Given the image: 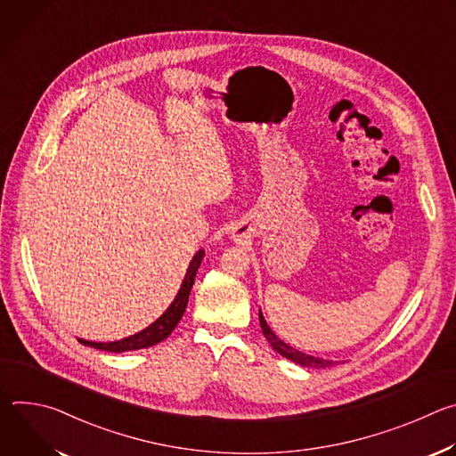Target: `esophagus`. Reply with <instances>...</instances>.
<instances>
[{"label":"esophagus","instance_id":"esophagus-1","mask_svg":"<svg viewBox=\"0 0 456 456\" xmlns=\"http://www.w3.org/2000/svg\"><path fill=\"white\" fill-rule=\"evenodd\" d=\"M232 236H234L236 240H241V238H245V231H243V229H238V231L232 232Z\"/></svg>","mask_w":456,"mask_h":456}]
</instances>
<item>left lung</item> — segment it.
Masks as SVG:
<instances>
[{"label":"left lung","mask_w":456,"mask_h":456,"mask_svg":"<svg viewBox=\"0 0 456 456\" xmlns=\"http://www.w3.org/2000/svg\"><path fill=\"white\" fill-rule=\"evenodd\" d=\"M259 324H262L264 336L267 338V341L271 343V346H273L280 355H283V357L294 361L296 364H301V366H305V368H327V366L336 364L334 361H329V359H319V357H314V355H306V354H303V352H299V350L289 346L287 343H283V341L271 330V327L267 324V321H265V317H264L262 312H259Z\"/></svg>","instance_id":"obj_1"}]
</instances>
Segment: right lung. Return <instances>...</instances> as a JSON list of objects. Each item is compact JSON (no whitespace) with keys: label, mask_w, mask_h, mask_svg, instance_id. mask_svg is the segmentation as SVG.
I'll list each match as a JSON object with an SVG mask.
<instances>
[{"label":"right lung","mask_w":456,"mask_h":456,"mask_svg":"<svg viewBox=\"0 0 456 456\" xmlns=\"http://www.w3.org/2000/svg\"><path fill=\"white\" fill-rule=\"evenodd\" d=\"M204 250L200 248L197 254H194L192 262L189 264V269L185 273V278L182 281V287L175 297V301L171 303V306L153 322L150 327L132 338H126L120 341H113V343H94V341H85L79 339L83 345L86 346H94L97 350H106V352H115V354H122V352H129V350H141V348H150L160 341H164L178 324V321L182 319L185 306H187V299L194 283V276L199 273V267L204 259Z\"/></svg>","instance_id":"1"}]
</instances>
